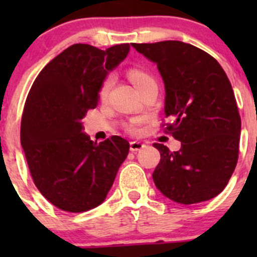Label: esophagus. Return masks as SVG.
I'll return each instance as SVG.
<instances>
[{"label":"esophagus","mask_w":257,"mask_h":257,"mask_svg":"<svg viewBox=\"0 0 257 257\" xmlns=\"http://www.w3.org/2000/svg\"><path fill=\"white\" fill-rule=\"evenodd\" d=\"M145 145L141 142H131V152H138V150L143 149Z\"/></svg>","instance_id":"34e87169"}]
</instances>
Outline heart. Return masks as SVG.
Listing matches in <instances>:
<instances>
[{"mask_svg":"<svg viewBox=\"0 0 257 257\" xmlns=\"http://www.w3.org/2000/svg\"><path fill=\"white\" fill-rule=\"evenodd\" d=\"M129 78H131L132 82H133V84L136 85L137 88H138L141 84H143L144 82H147V80L153 79L149 74H147L143 71H139V69H132V71L129 72ZM112 85H113V77L108 76L107 78L103 80L99 89H98V95H99L100 99H105V98L108 97V93H109ZM125 131L131 134H138L139 132H141V120L134 119V120H131L129 123H126Z\"/></svg>","mask_w":257,"mask_h":257,"instance_id":"obj_1","label":"heart"}]
</instances>
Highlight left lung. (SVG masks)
<instances>
[{"mask_svg": "<svg viewBox=\"0 0 257 257\" xmlns=\"http://www.w3.org/2000/svg\"><path fill=\"white\" fill-rule=\"evenodd\" d=\"M157 63L165 85V133L181 142L178 152L154 143L160 162L157 188L175 203L196 204L219 195L239 158L241 118L230 80L219 62L180 41L132 43Z\"/></svg>", "mask_w": 257, "mask_h": 257, "instance_id": "left-lung-1", "label": "left lung"}]
</instances>
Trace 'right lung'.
<instances>
[{"label": "right lung", "mask_w": 257, "mask_h": 257, "mask_svg": "<svg viewBox=\"0 0 257 257\" xmlns=\"http://www.w3.org/2000/svg\"><path fill=\"white\" fill-rule=\"evenodd\" d=\"M129 43L105 51L71 46L40 72L26 99L21 144L35 185L56 208L83 212L104 201L129 143L113 136L90 141L82 119L98 103V89L128 54Z\"/></svg>", "instance_id": "obj_1"}]
</instances>
